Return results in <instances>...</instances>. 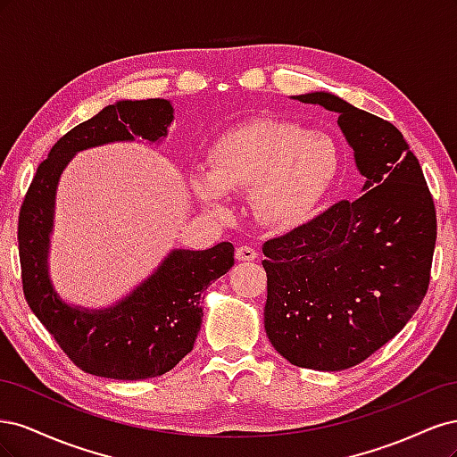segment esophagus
Wrapping results in <instances>:
<instances>
[{
	"instance_id": "obj_1",
	"label": "esophagus",
	"mask_w": 457,
	"mask_h": 457,
	"mask_svg": "<svg viewBox=\"0 0 457 457\" xmlns=\"http://www.w3.org/2000/svg\"><path fill=\"white\" fill-rule=\"evenodd\" d=\"M259 257L257 250L252 245H240L237 247V259L238 261H255Z\"/></svg>"
}]
</instances>
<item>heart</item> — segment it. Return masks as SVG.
<instances>
[{
	"instance_id": "1",
	"label": "heart",
	"mask_w": 457,
	"mask_h": 457,
	"mask_svg": "<svg viewBox=\"0 0 457 457\" xmlns=\"http://www.w3.org/2000/svg\"><path fill=\"white\" fill-rule=\"evenodd\" d=\"M339 168L329 135L297 123L255 120L220 135L210 170L190 173V190L207 210L225 213L227 192H250L252 212L274 230L303 223L320 204Z\"/></svg>"
}]
</instances>
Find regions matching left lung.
<instances>
[{
    "label": "left lung",
    "instance_id": "left-lung-1",
    "mask_svg": "<svg viewBox=\"0 0 457 457\" xmlns=\"http://www.w3.org/2000/svg\"><path fill=\"white\" fill-rule=\"evenodd\" d=\"M294 99L337 112L362 196L267 240L265 329L287 362L339 371L391 341L431 280L436 212L421 165L391 121L316 91Z\"/></svg>",
    "mask_w": 457,
    "mask_h": 457
}]
</instances>
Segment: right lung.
<instances>
[{"label": "right lung", "mask_w": 457, "mask_h": 457, "mask_svg": "<svg viewBox=\"0 0 457 457\" xmlns=\"http://www.w3.org/2000/svg\"><path fill=\"white\" fill-rule=\"evenodd\" d=\"M173 106L165 99L118 101L54 143L37 165L19 215L22 289L37 320L71 361L110 379H148L175 368L195 347L202 326L200 295L234 265V245L173 250L148 278L116 305L99 311L72 307L54 292L49 276V237L61 173L79 150L108 143H156L168 135Z\"/></svg>", "instance_id": "add662e5"}]
</instances>
